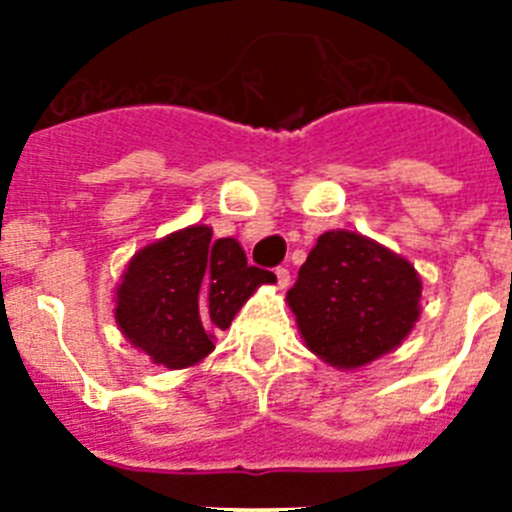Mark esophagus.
<instances>
[{
  "label": "esophagus",
  "mask_w": 512,
  "mask_h": 512,
  "mask_svg": "<svg viewBox=\"0 0 512 512\" xmlns=\"http://www.w3.org/2000/svg\"><path fill=\"white\" fill-rule=\"evenodd\" d=\"M274 274H277L279 289H287V287H289V269H284V266H279V269L274 271Z\"/></svg>",
  "instance_id": "1"
}]
</instances>
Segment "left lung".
<instances>
[{"instance_id":"1","label":"left lung","mask_w":512,"mask_h":512,"mask_svg":"<svg viewBox=\"0 0 512 512\" xmlns=\"http://www.w3.org/2000/svg\"><path fill=\"white\" fill-rule=\"evenodd\" d=\"M418 271L405 256L351 230L318 238L287 292L312 354L336 369H359L392 354L420 318Z\"/></svg>"}]
</instances>
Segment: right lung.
<instances>
[{
  "instance_id": "add662e5",
  "label": "right lung",
  "mask_w": 512,
  "mask_h": 512,
  "mask_svg": "<svg viewBox=\"0 0 512 512\" xmlns=\"http://www.w3.org/2000/svg\"><path fill=\"white\" fill-rule=\"evenodd\" d=\"M271 271L248 266L235 238L189 225L140 248L115 289V323L130 346L166 369H189L215 351V333Z\"/></svg>"
}]
</instances>
